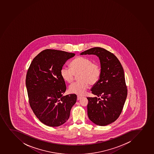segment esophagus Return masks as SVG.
<instances>
[{
	"label": "esophagus",
	"instance_id": "1",
	"mask_svg": "<svg viewBox=\"0 0 154 154\" xmlns=\"http://www.w3.org/2000/svg\"><path fill=\"white\" fill-rule=\"evenodd\" d=\"M82 98V96H77V100H80Z\"/></svg>",
	"mask_w": 154,
	"mask_h": 154
}]
</instances>
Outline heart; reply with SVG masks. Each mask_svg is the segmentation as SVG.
Here are the masks:
<instances>
[{"label": "heart", "mask_w": 154, "mask_h": 154, "mask_svg": "<svg viewBox=\"0 0 154 154\" xmlns=\"http://www.w3.org/2000/svg\"><path fill=\"white\" fill-rule=\"evenodd\" d=\"M71 68L63 66L60 69L63 79L71 83L74 79L75 75H78L79 81L73 83L69 87V91L72 94L82 95L88 88L89 84H95L99 79L101 69L99 66L93 63L92 60L86 57L79 56L71 63Z\"/></svg>", "instance_id": "b5f03b06"}]
</instances>
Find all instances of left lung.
I'll list each match as a JSON object with an SVG mask.
<instances>
[{"mask_svg":"<svg viewBox=\"0 0 154 154\" xmlns=\"http://www.w3.org/2000/svg\"><path fill=\"white\" fill-rule=\"evenodd\" d=\"M96 55L99 58L101 75L91 88L97 97H88V114L94 124L105 126L119 117L127 96L124 71L120 61L104 48L94 47L80 55Z\"/></svg>","mask_w":154,"mask_h":154,"instance_id":"1","label":"left lung"}]
</instances>
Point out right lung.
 <instances>
[{
  "mask_svg": "<svg viewBox=\"0 0 154 154\" xmlns=\"http://www.w3.org/2000/svg\"><path fill=\"white\" fill-rule=\"evenodd\" d=\"M75 54L57 50L46 49L32 60L26 77L30 106L44 124L58 127L65 124L75 104V94L63 96L66 83L60 69Z\"/></svg>",
  "mask_w": 154,
  "mask_h": 154,
  "instance_id": "1",
  "label": "right lung"
}]
</instances>
